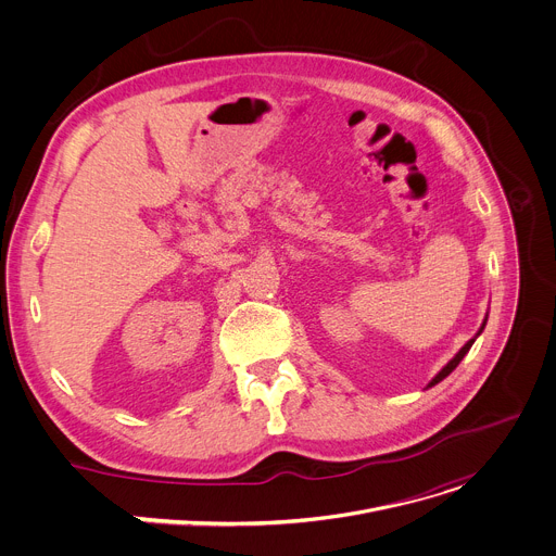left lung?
<instances>
[{
  "label": "left lung",
  "mask_w": 556,
  "mask_h": 556,
  "mask_svg": "<svg viewBox=\"0 0 556 556\" xmlns=\"http://www.w3.org/2000/svg\"><path fill=\"white\" fill-rule=\"evenodd\" d=\"M483 326H485V321H483ZM483 326H481V330H483ZM481 330H479V332H477V337H479V334H481ZM477 337H475V339H477ZM475 339H470V341H468V343H466V345H464V348H462V350H459V352H457V355H454V357H452V359H450V362H447V364H445V366H443V368H441V372H439V375H437V377H434V379H432V381H430V383H428V388H432V386H437V383H439V381H443V379H445V377H447V375H450V372H452V370H454V368H457V366H459V364H462V359H464V357H466V355H468V350H470V348H472V343H475Z\"/></svg>",
  "instance_id": "8db88e82"
}]
</instances>
